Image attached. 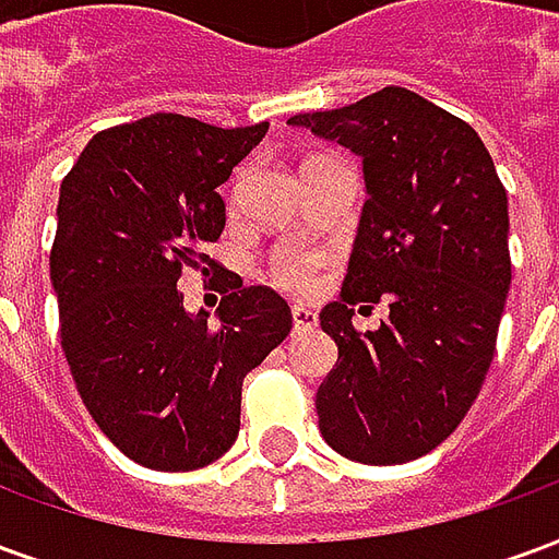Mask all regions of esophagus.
Returning a JSON list of instances; mask_svg holds the SVG:
<instances>
[{"label":"esophagus","instance_id":"esophagus-1","mask_svg":"<svg viewBox=\"0 0 559 559\" xmlns=\"http://www.w3.org/2000/svg\"><path fill=\"white\" fill-rule=\"evenodd\" d=\"M293 326L299 332H311L317 329V311L305 308V305H293Z\"/></svg>","mask_w":559,"mask_h":559}]
</instances>
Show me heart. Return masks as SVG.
<instances>
[{"label": "heart", "instance_id": "obj_1", "mask_svg": "<svg viewBox=\"0 0 559 559\" xmlns=\"http://www.w3.org/2000/svg\"><path fill=\"white\" fill-rule=\"evenodd\" d=\"M317 266H320V257L290 245L272 257V278L284 290L311 293L317 284Z\"/></svg>", "mask_w": 559, "mask_h": 559}]
</instances>
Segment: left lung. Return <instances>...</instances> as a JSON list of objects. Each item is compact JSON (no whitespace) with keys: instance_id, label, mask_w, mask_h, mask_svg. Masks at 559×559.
I'll use <instances>...</instances> for the list:
<instances>
[{"instance_id":"obj_1","label":"left lung","mask_w":559,"mask_h":559,"mask_svg":"<svg viewBox=\"0 0 559 559\" xmlns=\"http://www.w3.org/2000/svg\"><path fill=\"white\" fill-rule=\"evenodd\" d=\"M287 126L359 155L368 194L341 299L320 311L338 344L317 389L320 433L362 464L428 455L491 368L512 284L503 182L467 122L401 86ZM380 298L388 320L356 333L355 305Z\"/></svg>"}]
</instances>
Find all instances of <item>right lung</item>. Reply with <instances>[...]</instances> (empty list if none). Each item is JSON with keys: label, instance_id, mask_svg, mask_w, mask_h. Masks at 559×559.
<instances>
[{"label": "right lung", "instance_id": "right-lung-1", "mask_svg": "<svg viewBox=\"0 0 559 559\" xmlns=\"http://www.w3.org/2000/svg\"><path fill=\"white\" fill-rule=\"evenodd\" d=\"M266 131L152 114L95 134L59 188L62 350L92 419L143 467L218 461L239 433L245 374L290 335V305L227 269L218 328L188 316L175 287L185 267L221 271L206 254L227 221L218 185Z\"/></svg>", "mask_w": 559, "mask_h": 559}]
</instances>
